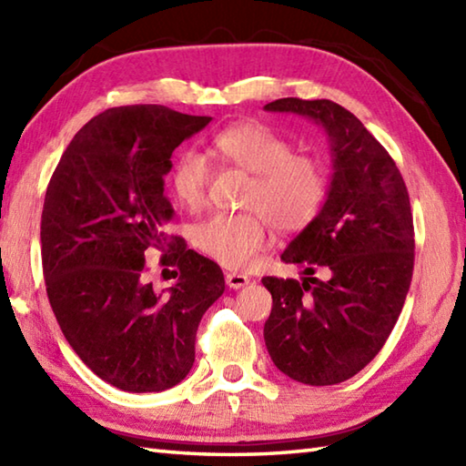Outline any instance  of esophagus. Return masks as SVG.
I'll return each instance as SVG.
<instances>
[{
    "label": "esophagus",
    "instance_id": "esophagus-1",
    "mask_svg": "<svg viewBox=\"0 0 466 466\" xmlns=\"http://www.w3.org/2000/svg\"><path fill=\"white\" fill-rule=\"evenodd\" d=\"M248 281H250V278L244 273H226V283H228V288H232V289H240L244 286H248Z\"/></svg>",
    "mask_w": 466,
    "mask_h": 466
}]
</instances>
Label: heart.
<instances>
[{
    "mask_svg": "<svg viewBox=\"0 0 466 466\" xmlns=\"http://www.w3.org/2000/svg\"><path fill=\"white\" fill-rule=\"evenodd\" d=\"M214 152L224 162L252 175L242 214H214L195 228V242L205 255L226 267H247L269 240L271 224L294 232L310 224L327 195V170L319 157L296 154L291 141L261 123H238L214 139ZM209 183L201 154L183 152L170 175L172 193L187 209H199Z\"/></svg>",
    "mask_w": 466,
    "mask_h": 466,
    "instance_id": "b5f03b06",
    "label": "heart"
}]
</instances>
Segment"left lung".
<instances>
[{"mask_svg":"<svg viewBox=\"0 0 466 466\" xmlns=\"http://www.w3.org/2000/svg\"><path fill=\"white\" fill-rule=\"evenodd\" d=\"M265 110L317 123L333 160L319 216L281 252L302 278H263L273 298L265 345L294 380L339 384L376 358L403 310L415 258L409 193L389 152L337 102L279 98Z\"/></svg>","mask_w":466,"mask_h":466,"instance_id":"obj_1","label":"left lung"}]
</instances>
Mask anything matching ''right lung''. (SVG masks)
I'll list each match as a JSON object with an SVG mask.
<instances>
[{
	"instance_id": "obj_1",
	"label": "right lung",
	"mask_w": 466,
	"mask_h": 466,
	"mask_svg": "<svg viewBox=\"0 0 466 466\" xmlns=\"http://www.w3.org/2000/svg\"><path fill=\"white\" fill-rule=\"evenodd\" d=\"M211 116L160 105L108 108L76 133L46 187L43 271L67 343L94 374L127 392H160L185 380L201 317L224 294L219 267L167 242L175 209L164 195L172 152ZM173 248L177 284L156 292L145 255Z\"/></svg>"
}]
</instances>
